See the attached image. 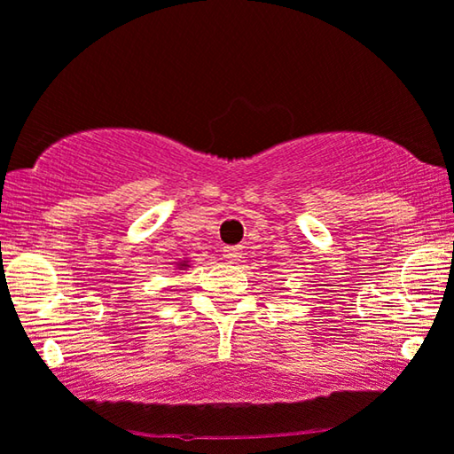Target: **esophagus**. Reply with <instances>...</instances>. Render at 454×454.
<instances>
[{"label": "esophagus", "mask_w": 454, "mask_h": 454, "mask_svg": "<svg viewBox=\"0 0 454 454\" xmlns=\"http://www.w3.org/2000/svg\"><path fill=\"white\" fill-rule=\"evenodd\" d=\"M223 259H226L228 263H237L243 259V247H226L223 249Z\"/></svg>", "instance_id": "1"}]
</instances>
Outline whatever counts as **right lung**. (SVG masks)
Segmentation results:
<instances>
[{"label":"right lung","instance_id":"1","mask_svg":"<svg viewBox=\"0 0 454 454\" xmlns=\"http://www.w3.org/2000/svg\"><path fill=\"white\" fill-rule=\"evenodd\" d=\"M176 268H178V270H189V268H191L189 259H180V262L176 263Z\"/></svg>","mask_w":454,"mask_h":454}]
</instances>
